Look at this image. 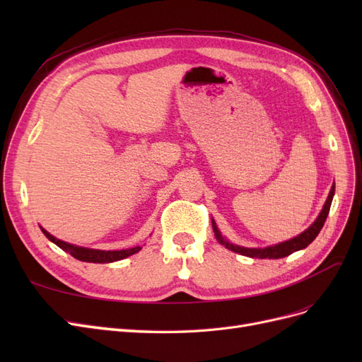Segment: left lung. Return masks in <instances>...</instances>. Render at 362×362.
<instances>
[{
	"mask_svg": "<svg viewBox=\"0 0 362 362\" xmlns=\"http://www.w3.org/2000/svg\"><path fill=\"white\" fill-rule=\"evenodd\" d=\"M334 193H335V184H332L331 187V192H329V196H327V199L322 208V211L319 214V217L315 218V222L308 228L305 229V231L302 234H299L298 237L294 238H290L287 240V242H282V243H278V245H273V246H269V247H243V246H238V245H233L229 243L228 240H225L221 234V231L217 229V225L214 221L213 222V231H214V235L217 238V242L223 245L226 249L235 252V254H240V255H245V257H250V258H269V259H278V258H284V257H288L291 255L293 252L296 250H300V249H305L306 246H308L313 240L319 235L320 229L323 228L325 225V221L327 214H329V208H331V204H332V198H334Z\"/></svg>",
	"mask_w": 362,
	"mask_h": 362,
	"instance_id": "8db88e82",
	"label": "left lung"
}]
</instances>
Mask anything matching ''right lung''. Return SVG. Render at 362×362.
<instances>
[{
    "mask_svg": "<svg viewBox=\"0 0 362 362\" xmlns=\"http://www.w3.org/2000/svg\"><path fill=\"white\" fill-rule=\"evenodd\" d=\"M42 229V233L45 234V237L52 242L54 245H57L60 249L66 250L68 254H71L74 258L80 259V261H86V262H113V261H119L124 259L129 255L137 254V252L141 249L140 246L136 247H129V249H120V250H100V249H89V247H81V246H75L66 242H62V240L56 238L54 235H51L45 229Z\"/></svg>",
    "mask_w": 362,
    "mask_h": 362,
    "instance_id": "obj_1",
    "label": "right lung"
}]
</instances>
